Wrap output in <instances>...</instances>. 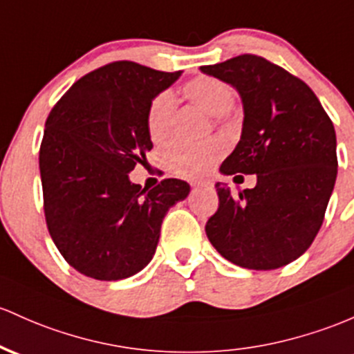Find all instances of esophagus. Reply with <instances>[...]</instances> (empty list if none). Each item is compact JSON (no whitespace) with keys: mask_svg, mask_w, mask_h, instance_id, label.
Wrapping results in <instances>:
<instances>
[{"mask_svg":"<svg viewBox=\"0 0 354 354\" xmlns=\"http://www.w3.org/2000/svg\"><path fill=\"white\" fill-rule=\"evenodd\" d=\"M192 186L193 188H203V186H207V183H203V181H193Z\"/></svg>","mask_w":354,"mask_h":354,"instance_id":"esophagus-1","label":"esophagus"}]
</instances>
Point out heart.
<instances>
[{
    "label": "heart",
    "mask_w": 354,
    "mask_h": 354,
    "mask_svg": "<svg viewBox=\"0 0 354 354\" xmlns=\"http://www.w3.org/2000/svg\"><path fill=\"white\" fill-rule=\"evenodd\" d=\"M183 95L189 102L203 109L209 115H223L234 107L235 91L232 85L212 75H196L183 85ZM174 104L169 92H161L149 104L146 127L151 141L165 142L174 124ZM225 153V145L218 139L205 142H173L162 151V162L173 174L183 178H198L207 174L216 159Z\"/></svg>",
    "instance_id": "obj_1"
}]
</instances>
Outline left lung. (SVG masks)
<instances>
[{
    "mask_svg": "<svg viewBox=\"0 0 354 354\" xmlns=\"http://www.w3.org/2000/svg\"><path fill=\"white\" fill-rule=\"evenodd\" d=\"M200 70L234 85L243 102L242 138L220 171L257 174L255 188L239 195L215 185L208 240L245 269L287 266L316 239L335 188L333 120L308 84L263 57L243 53Z\"/></svg>",
    "mask_w": 354,
    "mask_h": 354,
    "instance_id": "obj_1",
    "label": "left lung"
}]
</instances>
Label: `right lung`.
Returning <instances> with one entry per match:
<instances>
[{
	"instance_id": "right-lung-1",
	"label": "right lung",
	"mask_w": 354,
	"mask_h": 354,
	"mask_svg": "<svg viewBox=\"0 0 354 354\" xmlns=\"http://www.w3.org/2000/svg\"><path fill=\"white\" fill-rule=\"evenodd\" d=\"M178 72L119 60L77 80L50 111L40 146L46 227L68 266L97 281L138 274L153 259L166 212L189 185L129 181L153 149L149 104Z\"/></svg>"
}]
</instances>
